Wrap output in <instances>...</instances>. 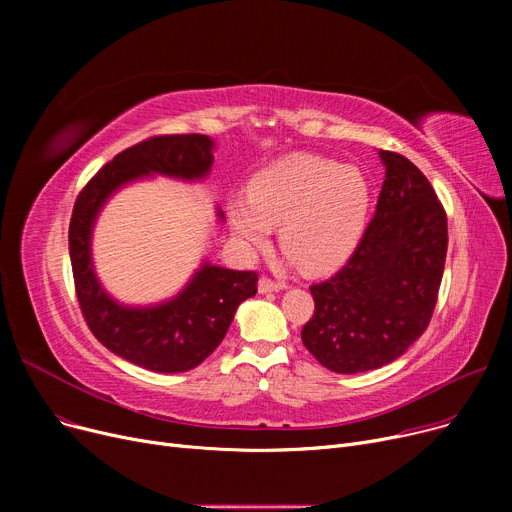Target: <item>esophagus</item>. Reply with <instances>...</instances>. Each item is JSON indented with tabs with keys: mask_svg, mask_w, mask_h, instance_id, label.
<instances>
[{
	"mask_svg": "<svg viewBox=\"0 0 512 512\" xmlns=\"http://www.w3.org/2000/svg\"><path fill=\"white\" fill-rule=\"evenodd\" d=\"M257 288H259V292L261 294H267V292H278V290H282L284 288V284L282 282H274V280H270V278H259V284H257Z\"/></svg>",
	"mask_w": 512,
	"mask_h": 512,
	"instance_id": "34e87169",
	"label": "esophagus"
}]
</instances>
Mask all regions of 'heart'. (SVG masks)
I'll return each instance as SVG.
<instances>
[{"label":"heart","mask_w":512,"mask_h":512,"mask_svg":"<svg viewBox=\"0 0 512 512\" xmlns=\"http://www.w3.org/2000/svg\"><path fill=\"white\" fill-rule=\"evenodd\" d=\"M371 184L357 166L311 153H290L259 170L247 199L226 203L234 236L265 247L280 226V247L305 274H326L351 257L367 230Z\"/></svg>","instance_id":"1"}]
</instances>
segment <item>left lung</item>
I'll return each mask as SVG.
<instances>
[{
	"label": "left lung",
	"instance_id": "obj_1",
	"mask_svg": "<svg viewBox=\"0 0 512 512\" xmlns=\"http://www.w3.org/2000/svg\"><path fill=\"white\" fill-rule=\"evenodd\" d=\"M386 168L375 215L351 259L309 290L315 313L301 338L336 373L392 363L432 319L448 249L446 213L419 168L378 151Z\"/></svg>",
	"mask_w": 512,
	"mask_h": 512
}]
</instances>
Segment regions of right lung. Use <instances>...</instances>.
Instances as JSON below:
<instances>
[{"instance_id":"1","label":"right lung","mask_w":512,"mask_h":512,"mask_svg":"<svg viewBox=\"0 0 512 512\" xmlns=\"http://www.w3.org/2000/svg\"><path fill=\"white\" fill-rule=\"evenodd\" d=\"M207 134L153 137L118 153L78 195L68 245L76 297L95 338L114 355L157 373H180L203 363L224 340L242 301L255 297L257 274L201 261L184 288L155 305H124L103 288L93 265V228L120 188L151 176L201 182L213 166ZM218 222L224 211L215 207Z\"/></svg>"}]
</instances>
